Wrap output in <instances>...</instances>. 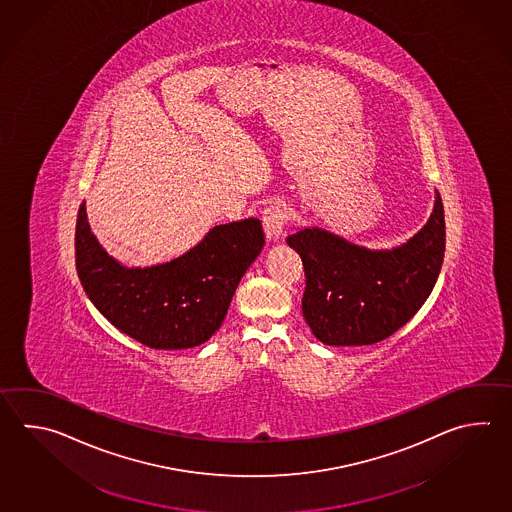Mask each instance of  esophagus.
I'll use <instances>...</instances> for the list:
<instances>
[{
    "mask_svg": "<svg viewBox=\"0 0 512 512\" xmlns=\"http://www.w3.org/2000/svg\"><path fill=\"white\" fill-rule=\"evenodd\" d=\"M286 220H288V213H286V208L281 206V204H273V206L264 211L262 226H264L268 240L277 242V240L281 239L282 231H284V226H286Z\"/></svg>",
    "mask_w": 512,
    "mask_h": 512,
    "instance_id": "esophagus-1",
    "label": "esophagus"
}]
</instances>
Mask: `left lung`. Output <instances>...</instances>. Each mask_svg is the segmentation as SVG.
Wrapping results in <instances>:
<instances>
[{"label": "left lung", "mask_w": 512, "mask_h": 512, "mask_svg": "<svg viewBox=\"0 0 512 512\" xmlns=\"http://www.w3.org/2000/svg\"><path fill=\"white\" fill-rule=\"evenodd\" d=\"M286 242L303 259V315L328 346L374 345L407 324L427 301L445 255V215L436 191L427 224L392 250H370L323 228Z\"/></svg>", "instance_id": "obj_1"}]
</instances>
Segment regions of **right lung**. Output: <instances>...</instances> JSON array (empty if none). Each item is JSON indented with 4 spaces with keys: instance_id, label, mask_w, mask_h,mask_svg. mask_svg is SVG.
Wrapping results in <instances>:
<instances>
[{
    "instance_id": "obj_1",
    "label": "right lung",
    "mask_w": 512,
    "mask_h": 512,
    "mask_svg": "<svg viewBox=\"0 0 512 512\" xmlns=\"http://www.w3.org/2000/svg\"><path fill=\"white\" fill-rule=\"evenodd\" d=\"M264 246L261 220L220 224L173 261L127 268L94 237L85 202L76 219V272L87 297L120 332L155 350L206 343L224 321L242 275Z\"/></svg>"
}]
</instances>
